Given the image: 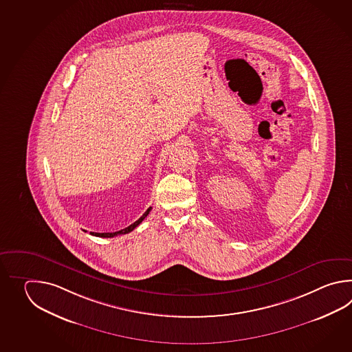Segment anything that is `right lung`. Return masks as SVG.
<instances>
[{"mask_svg":"<svg viewBox=\"0 0 352 352\" xmlns=\"http://www.w3.org/2000/svg\"><path fill=\"white\" fill-rule=\"evenodd\" d=\"M152 208H148L147 209V211L143 214L142 217H140L137 221H135L133 224L129 225V226H127L126 229H122V230H120V232H90L91 235H96V236H100V238H113V236H117V235H122V234H128V232H132L135 228H137L138 225L141 224L142 223L143 220H144V217H147L148 214H150V211Z\"/></svg>","mask_w":352,"mask_h":352,"instance_id":"right-lung-1","label":"right lung"}]
</instances>
